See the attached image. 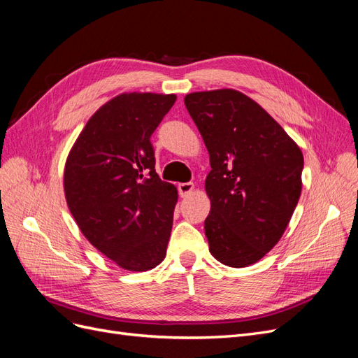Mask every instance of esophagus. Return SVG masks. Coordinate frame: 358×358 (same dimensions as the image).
Here are the masks:
<instances>
[{"label": "esophagus", "instance_id": "34e87169", "mask_svg": "<svg viewBox=\"0 0 358 358\" xmlns=\"http://www.w3.org/2000/svg\"><path fill=\"white\" fill-rule=\"evenodd\" d=\"M178 189H179L180 197H187L188 194H191V192H192V189H194V183H192V182H183V183H179V185H178Z\"/></svg>", "mask_w": 358, "mask_h": 358}]
</instances>
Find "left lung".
<instances>
[{
  "label": "left lung",
  "instance_id": "1",
  "mask_svg": "<svg viewBox=\"0 0 358 358\" xmlns=\"http://www.w3.org/2000/svg\"><path fill=\"white\" fill-rule=\"evenodd\" d=\"M185 106L210 157L209 251L225 266H251L279 242L299 203L301 150L239 91L192 92Z\"/></svg>",
  "mask_w": 358,
  "mask_h": 358
}]
</instances>
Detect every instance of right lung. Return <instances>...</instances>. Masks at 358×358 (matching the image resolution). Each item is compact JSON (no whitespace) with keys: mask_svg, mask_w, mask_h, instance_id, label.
Wrapping results in <instances>:
<instances>
[{"mask_svg":"<svg viewBox=\"0 0 358 358\" xmlns=\"http://www.w3.org/2000/svg\"><path fill=\"white\" fill-rule=\"evenodd\" d=\"M175 101V94L115 96L86 122L64 170L80 231L129 272H146L166 257L178 191L157 175L150 136Z\"/></svg>","mask_w":358,"mask_h":358,"instance_id":"obj_1","label":"right lung"}]
</instances>
